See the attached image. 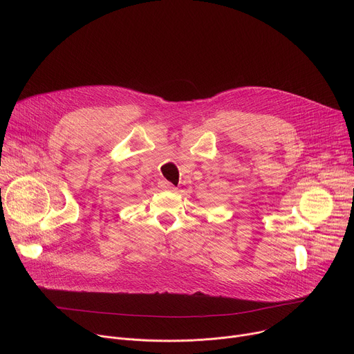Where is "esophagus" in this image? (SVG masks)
<instances>
[{
	"label": "esophagus",
	"instance_id": "esophagus-1",
	"mask_svg": "<svg viewBox=\"0 0 354 354\" xmlns=\"http://www.w3.org/2000/svg\"><path fill=\"white\" fill-rule=\"evenodd\" d=\"M160 187H161V189H164V190H175V186H174L172 183L167 182V180H162V182H161V185H160Z\"/></svg>",
	"mask_w": 354,
	"mask_h": 354
}]
</instances>
